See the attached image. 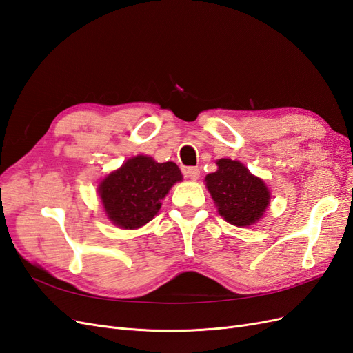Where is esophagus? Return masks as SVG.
<instances>
[{
	"instance_id": "esophagus-1",
	"label": "esophagus",
	"mask_w": 353,
	"mask_h": 353,
	"mask_svg": "<svg viewBox=\"0 0 353 353\" xmlns=\"http://www.w3.org/2000/svg\"><path fill=\"white\" fill-rule=\"evenodd\" d=\"M183 172H184V176L188 178V179H191V181H197L199 176H200V169H199V168H194V166L185 168V169L183 170Z\"/></svg>"
}]
</instances>
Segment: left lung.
<instances>
[{
  "label": "left lung",
  "mask_w": 353,
  "mask_h": 353,
  "mask_svg": "<svg viewBox=\"0 0 353 353\" xmlns=\"http://www.w3.org/2000/svg\"><path fill=\"white\" fill-rule=\"evenodd\" d=\"M218 170L206 175V187L219 215L236 227L258 222L270 206V190L239 160H216Z\"/></svg>",
  "instance_id": "left-lung-1"
}]
</instances>
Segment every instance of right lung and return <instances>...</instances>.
<instances>
[{"label":"right lung","mask_w":353,"mask_h":353,"mask_svg":"<svg viewBox=\"0 0 353 353\" xmlns=\"http://www.w3.org/2000/svg\"><path fill=\"white\" fill-rule=\"evenodd\" d=\"M179 181L183 174L174 162L157 163L150 156L138 154L101 181L99 196L112 223L135 230L157 215L160 201Z\"/></svg>","instance_id":"add662e5"}]
</instances>
